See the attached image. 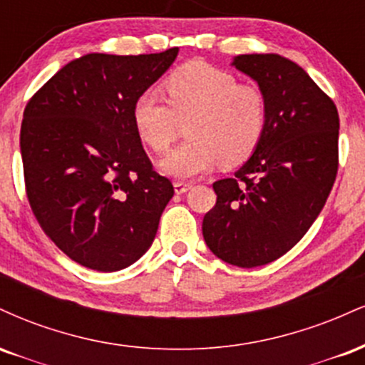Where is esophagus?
<instances>
[{
    "label": "esophagus",
    "instance_id": "34e87169",
    "mask_svg": "<svg viewBox=\"0 0 365 365\" xmlns=\"http://www.w3.org/2000/svg\"><path fill=\"white\" fill-rule=\"evenodd\" d=\"M192 188L190 183L187 182H175V192L177 194H185V192H188Z\"/></svg>",
    "mask_w": 365,
    "mask_h": 365
}]
</instances>
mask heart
Instances as JSON below:
<instances>
[{"label":"heart","mask_w":365,"mask_h":365,"mask_svg":"<svg viewBox=\"0 0 365 365\" xmlns=\"http://www.w3.org/2000/svg\"><path fill=\"white\" fill-rule=\"evenodd\" d=\"M166 104L154 92L133 103L132 118L140 139L154 153H166L187 125L190 140L161 161L165 173L190 178L220 163L223 168L244 165L261 144L269 120L264 92L240 83L235 75L206 61H188L163 82Z\"/></svg>","instance_id":"heart-1"}]
</instances>
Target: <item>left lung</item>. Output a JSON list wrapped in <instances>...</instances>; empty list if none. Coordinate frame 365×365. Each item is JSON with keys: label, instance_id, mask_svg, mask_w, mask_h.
Masks as SVG:
<instances>
[{"label": "left lung", "instance_id": "1", "mask_svg": "<svg viewBox=\"0 0 365 365\" xmlns=\"http://www.w3.org/2000/svg\"><path fill=\"white\" fill-rule=\"evenodd\" d=\"M233 65L264 92L269 120L261 144L233 178L212 183L204 216L212 254L255 267L287 254L324 207L338 173L340 118L333 99L279 54H240Z\"/></svg>", "mask_w": 365, "mask_h": 365}]
</instances>
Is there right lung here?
<instances>
[{"label": "right lung", "instance_id": "add662e5", "mask_svg": "<svg viewBox=\"0 0 365 365\" xmlns=\"http://www.w3.org/2000/svg\"><path fill=\"white\" fill-rule=\"evenodd\" d=\"M177 54H86L25 106L20 153L29 204L58 249L89 269L111 273L148 252L175 194L142 148L132 108Z\"/></svg>", "mask_w": 365, "mask_h": 365}]
</instances>
